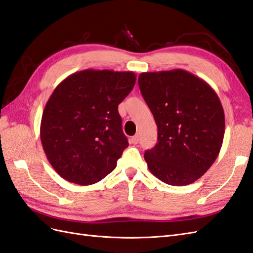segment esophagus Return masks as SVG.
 Here are the masks:
<instances>
[{
    "instance_id": "esophagus-1",
    "label": "esophagus",
    "mask_w": 253,
    "mask_h": 253,
    "mask_svg": "<svg viewBox=\"0 0 253 253\" xmlns=\"http://www.w3.org/2000/svg\"><path fill=\"white\" fill-rule=\"evenodd\" d=\"M130 141H131L132 144H137V143L139 142V137H138V136H133V137L130 139Z\"/></svg>"
}]
</instances>
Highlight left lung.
Masks as SVG:
<instances>
[{
	"instance_id": "obj_1",
	"label": "left lung",
	"mask_w": 253,
	"mask_h": 253,
	"mask_svg": "<svg viewBox=\"0 0 253 253\" xmlns=\"http://www.w3.org/2000/svg\"><path fill=\"white\" fill-rule=\"evenodd\" d=\"M140 91L157 125V143L145 151L150 171L169 185L191 184L218 157L225 117L216 92L185 70L139 75Z\"/></svg>"
}]
</instances>
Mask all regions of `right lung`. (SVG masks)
Masks as SVG:
<instances>
[{
    "label": "right lung",
    "mask_w": 253,
    "mask_h": 253,
    "mask_svg": "<svg viewBox=\"0 0 253 253\" xmlns=\"http://www.w3.org/2000/svg\"><path fill=\"white\" fill-rule=\"evenodd\" d=\"M134 84L131 71L87 69L55 88L40 134L47 160L61 178L90 185L115 169L128 146L117 107Z\"/></svg>",
    "instance_id": "right-lung-1"
}]
</instances>
